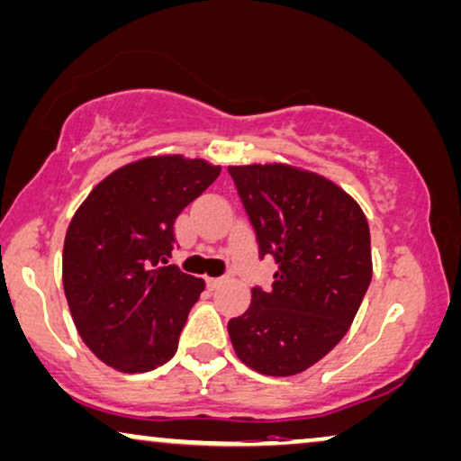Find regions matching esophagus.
<instances>
[{"label": "esophagus", "mask_w": 461, "mask_h": 461, "mask_svg": "<svg viewBox=\"0 0 461 461\" xmlns=\"http://www.w3.org/2000/svg\"><path fill=\"white\" fill-rule=\"evenodd\" d=\"M223 282H225L223 277H209V280H206V286H209L211 290H217Z\"/></svg>", "instance_id": "esophagus-1"}]
</instances>
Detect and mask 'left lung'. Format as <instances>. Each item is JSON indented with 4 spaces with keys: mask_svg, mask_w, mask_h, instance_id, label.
<instances>
[{
    "mask_svg": "<svg viewBox=\"0 0 461 461\" xmlns=\"http://www.w3.org/2000/svg\"><path fill=\"white\" fill-rule=\"evenodd\" d=\"M261 257L277 263L269 293L228 332L238 359L265 375H296L332 351L351 328L372 282L366 212L332 179L286 163L231 165Z\"/></svg>",
    "mask_w": 461,
    "mask_h": 461,
    "instance_id": "8db88e82",
    "label": "left lung"
}]
</instances>
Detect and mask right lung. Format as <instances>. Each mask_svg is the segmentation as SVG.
I'll return each mask as SVG.
<instances>
[{"label":"right lung","instance_id":"obj_1","mask_svg":"<svg viewBox=\"0 0 461 461\" xmlns=\"http://www.w3.org/2000/svg\"><path fill=\"white\" fill-rule=\"evenodd\" d=\"M219 175L204 158L154 154L104 177L70 219L64 294L83 342L116 372H150L177 353L204 280L163 263L179 212Z\"/></svg>","mask_w":461,"mask_h":461}]
</instances>
